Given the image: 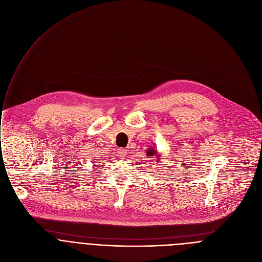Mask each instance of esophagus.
<instances>
[{
  "mask_svg": "<svg viewBox=\"0 0 262 262\" xmlns=\"http://www.w3.org/2000/svg\"><path fill=\"white\" fill-rule=\"evenodd\" d=\"M118 157L119 158H121V159H123V158H125L126 157V150L125 149H123V148H120V149H118Z\"/></svg>",
  "mask_w": 262,
  "mask_h": 262,
  "instance_id": "esophagus-1",
  "label": "esophagus"
}]
</instances>
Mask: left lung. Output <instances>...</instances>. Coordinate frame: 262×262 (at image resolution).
Segmentation results:
<instances>
[{"label": "left lung", "instance_id": "obj_1", "mask_svg": "<svg viewBox=\"0 0 262 262\" xmlns=\"http://www.w3.org/2000/svg\"><path fill=\"white\" fill-rule=\"evenodd\" d=\"M146 154H147L148 157H152V156H155V155H158V151H156L154 148H149Z\"/></svg>", "mask_w": 262, "mask_h": 262}]
</instances>
